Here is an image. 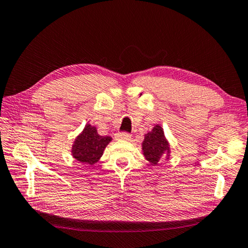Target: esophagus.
I'll return each instance as SVG.
<instances>
[{"label": "esophagus", "instance_id": "obj_1", "mask_svg": "<svg viewBox=\"0 0 248 248\" xmlns=\"http://www.w3.org/2000/svg\"><path fill=\"white\" fill-rule=\"evenodd\" d=\"M130 138H131V136L128 132H119L116 136L117 140H129Z\"/></svg>", "mask_w": 248, "mask_h": 248}]
</instances>
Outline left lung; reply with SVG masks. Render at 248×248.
Segmentation results:
<instances>
[{
	"label": "left lung",
	"mask_w": 248,
	"mask_h": 248,
	"mask_svg": "<svg viewBox=\"0 0 248 248\" xmlns=\"http://www.w3.org/2000/svg\"><path fill=\"white\" fill-rule=\"evenodd\" d=\"M142 150L145 158L153 165L158 164V162L169 155L170 145L165 139L164 131L161 125L156 124L152 131L145 134Z\"/></svg>",
	"instance_id": "left-lung-1"
}]
</instances>
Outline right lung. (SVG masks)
Wrapping results in <instances>:
<instances>
[{"mask_svg":"<svg viewBox=\"0 0 248 248\" xmlns=\"http://www.w3.org/2000/svg\"><path fill=\"white\" fill-rule=\"evenodd\" d=\"M110 141V137L99 136L95 127L87 124L74 141L72 146L73 157L84 165H94Z\"/></svg>","mask_w":248,"mask_h":248,"instance_id":"1","label":"right lung"}]
</instances>
